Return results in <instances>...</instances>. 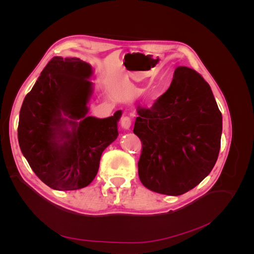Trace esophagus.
Returning <instances> with one entry per match:
<instances>
[{
    "mask_svg": "<svg viewBox=\"0 0 254 254\" xmlns=\"http://www.w3.org/2000/svg\"><path fill=\"white\" fill-rule=\"evenodd\" d=\"M121 126H122L123 129L129 130L130 127H131V119H130L129 117L122 118V120H121Z\"/></svg>",
    "mask_w": 254,
    "mask_h": 254,
    "instance_id": "1",
    "label": "esophagus"
}]
</instances>
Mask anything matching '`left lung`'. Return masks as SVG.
<instances>
[{
	"label": "left lung",
	"instance_id": "1",
	"mask_svg": "<svg viewBox=\"0 0 254 254\" xmlns=\"http://www.w3.org/2000/svg\"><path fill=\"white\" fill-rule=\"evenodd\" d=\"M221 131L209 83L193 68L177 67L151 108H136L133 133L142 142L137 168L143 186L171 196L194 189L216 163Z\"/></svg>",
	"mask_w": 254,
	"mask_h": 254
}]
</instances>
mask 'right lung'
I'll return each instance as SVG.
<instances>
[{
	"mask_svg": "<svg viewBox=\"0 0 254 254\" xmlns=\"http://www.w3.org/2000/svg\"><path fill=\"white\" fill-rule=\"evenodd\" d=\"M92 66L79 58L54 57L23 101L20 149L39 179L53 190L86 188L98 172L103 151L117 140L122 111L88 117Z\"/></svg>",
	"mask_w": 254,
	"mask_h": 254,
	"instance_id": "1",
	"label": "right lung"
}]
</instances>
